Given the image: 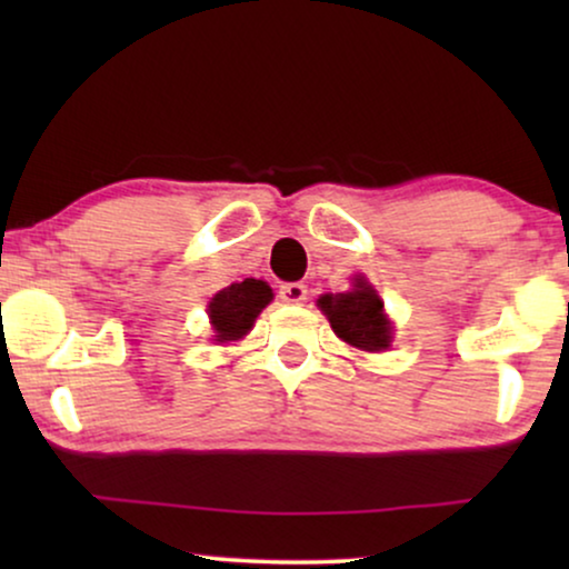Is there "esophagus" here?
<instances>
[{
    "mask_svg": "<svg viewBox=\"0 0 569 569\" xmlns=\"http://www.w3.org/2000/svg\"><path fill=\"white\" fill-rule=\"evenodd\" d=\"M279 298H282V302H290V306H300L308 298V287L302 282H284L279 287Z\"/></svg>",
    "mask_w": 569,
    "mask_h": 569,
    "instance_id": "34e87169",
    "label": "esophagus"
}]
</instances>
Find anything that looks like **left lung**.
<instances>
[{
  "instance_id": "8db88e82",
  "label": "left lung",
  "mask_w": 569,
  "mask_h": 569,
  "mask_svg": "<svg viewBox=\"0 0 569 569\" xmlns=\"http://www.w3.org/2000/svg\"><path fill=\"white\" fill-rule=\"evenodd\" d=\"M318 306L329 316L331 329L347 345L365 352H380L391 347V323L383 316V302L365 279H357L352 292L323 295Z\"/></svg>"
}]
</instances>
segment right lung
I'll return each mask as SVG.
<instances>
[{
  "label": "right lung",
  "mask_w": 569,
  "mask_h": 569,
  "mask_svg": "<svg viewBox=\"0 0 569 569\" xmlns=\"http://www.w3.org/2000/svg\"><path fill=\"white\" fill-rule=\"evenodd\" d=\"M269 300L271 290L261 279H243L217 292L209 302L217 341H236L251 331L256 316L269 306Z\"/></svg>",
  "instance_id": "right-lung-1"
}]
</instances>
